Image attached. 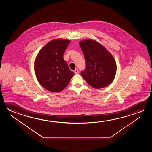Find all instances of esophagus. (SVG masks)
<instances>
[{
    "mask_svg": "<svg viewBox=\"0 0 152 152\" xmlns=\"http://www.w3.org/2000/svg\"><path fill=\"white\" fill-rule=\"evenodd\" d=\"M74 73H75V74H78L79 73V70L78 69H75L74 70Z\"/></svg>",
    "mask_w": 152,
    "mask_h": 152,
    "instance_id": "esophagus-1",
    "label": "esophagus"
}]
</instances>
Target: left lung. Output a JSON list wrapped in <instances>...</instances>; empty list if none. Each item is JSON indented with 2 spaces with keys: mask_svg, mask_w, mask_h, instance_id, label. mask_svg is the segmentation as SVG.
Returning <instances> with one entry per match:
<instances>
[{
  "mask_svg": "<svg viewBox=\"0 0 152 152\" xmlns=\"http://www.w3.org/2000/svg\"><path fill=\"white\" fill-rule=\"evenodd\" d=\"M86 67L81 75L86 82L95 89L109 86L115 79L117 64L111 53L95 40L80 41Z\"/></svg>",
  "mask_w": 152,
  "mask_h": 152,
  "instance_id": "left-lung-1",
  "label": "left lung"
}]
</instances>
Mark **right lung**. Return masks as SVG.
I'll list each match as a JSON object with an SVG mask.
<instances>
[{
	"label": "right lung",
	"instance_id": "right-lung-1",
	"mask_svg": "<svg viewBox=\"0 0 152 152\" xmlns=\"http://www.w3.org/2000/svg\"><path fill=\"white\" fill-rule=\"evenodd\" d=\"M70 42L63 39L51 40L37 53L34 61L35 76L45 90L61 92L74 76L63 58Z\"/></svg>",
	"mask_w": 152,
	"mask_h": 152
}]
</instances>
